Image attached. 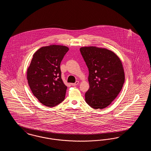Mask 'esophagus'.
Returning a JSON list of instances; mask_svg holds the SVG:
<instances>
[{"label":"esophagus","instance_id":"34e87169","mask_svg":"<svg viewBox=\"0 0 151 151\" xmlns=\"http://www.w3.org/2000/svg\"><path fill=\"white\" fill-rule=\"evenodd\" d=\"M79 81H76L75 83H72L71 85H72V86H77V85L79 84Z\"/></svg>","mask_w":151,"mask_h":151}]
</instances>
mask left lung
I'll return each mask as SVG.
<instances>
[{"instance_id": "obj_1", "label": "left lung", "mask_w": 151, "mask_h": 151, "mask_svg": "<svg viewBox=\"0 0 151 151\" xmlns=\"http://www.w3.org/2000/svg\"><path fill=\"white\" fill-rule=\"evenodd\" d=\"M89 70L86 103L94 109L108 106L121 92L124 72L120 58L113 51L96 46L80 49Z\"/></svg>"}]
</instances>
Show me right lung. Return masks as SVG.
<instances>
[{
  "label": "right lung",
  "instance_id": "obj_1",
  "mask_svg": "<svg viewBox=\"0 0 151 151\" xmlns=\"http://www.w3.org/2000/svg\"><path fill=\"white\" fill-rule=\"evenodd\" d=\"M69 48L51 45L33 54L27 77L34 96L43 105L54 107L65 100L67 86L61 78L60 65Z\"/></svg>",
  "mask_w": 151,
  "mask_h": 151
}]
</instances>
